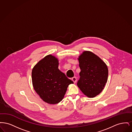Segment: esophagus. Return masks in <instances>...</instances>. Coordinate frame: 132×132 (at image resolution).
<instances>
[{"mask_svg": "<svg viewBox=\"0 0 132 132\" xmlns=\"http://www.w3.org/2000/svg\"><path fill=\"white\" fill-rule=\"evenodd\" d=\"M72 80L73 81L74 83H76L77 82V78L76 77H74L72 78Z\"/></svg>", "mask_w": 132, "mask_h": 132, "instance_id": "obj_1", "label": "esophagus"}]
</instances>
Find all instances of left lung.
I'll list each match as a JSON object with an SVG mask.
<instances>
[{
	"instance_id": "1",
	"label": "left lung",
	"mask_w": 132,
	"mask_h": 132,
	"mask_svg": "<svg viewBox=\"0 0 132 132\" xmlns=\"http://www.w3.org/2000/svg\"><path fill=\"white\" fill-rule=\"evenodd\" d=\"M81 72L77 86L88 97L100 94L106 83L108 70L106 65L94 53L86 51L79 58Z\"/></svg>"
}]
</instances>
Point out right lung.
Segmentation results:
<instances>
[{
    "instance_id": "1",
    "label": "right lung",
    "mask_w": 132,
    "mask_h": 132,
    "mask_svg": "<svg viewBox=\"0 0 132 132\" xmlns=\"http://www.w3.org/2000/svg\"><path fill=\"white\" fill-rule=\"evenodd\" d=\"M56 58L48 55L39 61L31 72L34 89L43 101L56 104L62 100L70 84L73 82L58 69Z\"/></svg>"
}]
</instances>
